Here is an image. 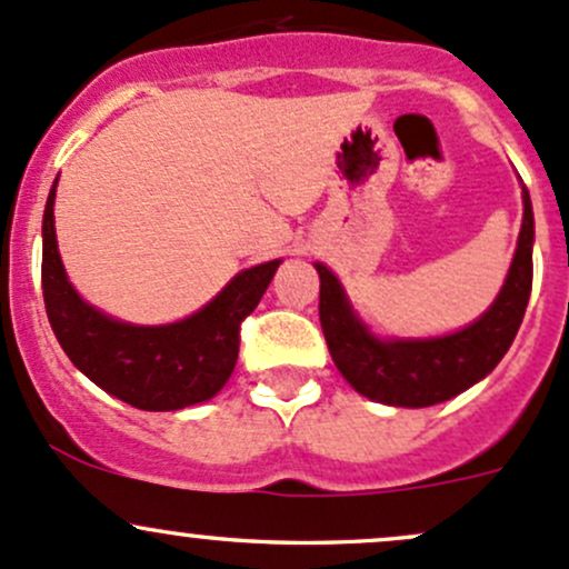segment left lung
I'll return each mask as SVG.
<instances>
[{
    "label": "left lung",
    "instance_id": "obj_1",
    "mask_svg": "<svg viewBox=\"0 0 569 569\" xmlns=\"http://www.w3.org/2000/svg\"><path fill=\"white\" fill-rule=\"evenodd\" d=\"M531 244L535 212L523 188V223L505 286L480 319L439 338H379L351 308L332 269L316 264L319 319L332 362L357 392L376 403L422 409L469 390L516 340L531 295Z\"/></svg>",
    "mask_w": 569,
    "mask_h": 569
}]
</instances>
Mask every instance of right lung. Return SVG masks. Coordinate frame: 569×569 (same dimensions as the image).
<instances>
[{"label":"right lung","mask_w":569,"mask_h":569,"mask_svg":"<svg viewBox=\"0 0 569 569\" xmlns=\"http://www.w3.org/2000/svg\"><path fill=\"white\" fill-rule=\"evenodd\" d=\"M57 179L43 212V300L70 362L113 398L143 411H177L214 398L234 373L239 325L264 297L280 259L237 272L214 300L174 325H128L81 300L53 229Z\"/></svg>","instance_id":"obj_1"}]
</instances>
